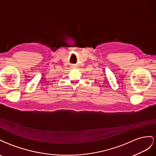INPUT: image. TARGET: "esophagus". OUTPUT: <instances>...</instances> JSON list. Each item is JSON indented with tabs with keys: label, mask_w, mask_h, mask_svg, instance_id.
I'll use <instances>...</instances> for the list:
<instances>
[{
	"label": "esophagus",
	"mask_w": 156,
	"mask_h": 156,
	"mask_svg": "<svg viewBox=\"0 0 156 156\" xmlns=\"http://www.w3.org/2000/svg\"><path fill=\"white\" fill-rule=\"evenodd\" d=\"M76 67H77V66H76V65H73V66H72V68H73V69H76Z\"/></svg>",
	"instance_id": "1"
}]
</instances>
